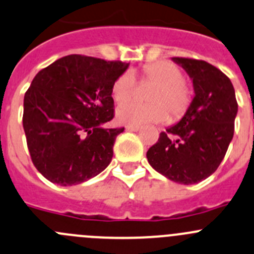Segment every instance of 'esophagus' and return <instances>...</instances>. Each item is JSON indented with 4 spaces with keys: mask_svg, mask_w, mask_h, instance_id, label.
<instances>
[{
    "mask_svg": "<svg viewBox=\"0 0 254 254\" xmlns=\"http://www.w3.org/2000/svg\"><path fill=\"white\" fill-rule=\"evenodd\" d=\"M127 131H139L140 127H132V125H130V127H127Z\"/></svg>",
    "mask_w": 254,
    "mask_h": 254,
    "instance_id": "34e87169",
    "label": "esophagus"
}]
</instances>
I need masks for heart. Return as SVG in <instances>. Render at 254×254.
I'll use <instances>...</instances> for the list:
<instances>
[{
    "instance_id": "1",
    "label": "heart",
    "mask_w": 254,
    "mask_h": 254,
    "mask_svg": "<svg viewBox=\"0 0 254 254\" xmlns=\"http://www.w3.org/2000/svg\"><path fill=\"white\" fill-rule=\"evenodd\" d=\"M142 80L154 84L147 92V104L125 103L132 97L135 77L125 72L112 85V97L117 103H124L117 109V120L124 125L162 123L169 119L177 120L189 110L192 94L185 83L182 70L174 63L159 61L142 68Z\"/></svg>"
}]
</instances>
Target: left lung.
<instances>
[{
  "label": "left lung",
  "mask_w": 254,
  "mask_h": 254,
  "mask_svg": "<svg viewBox=\"0 0 254 254\" xmlns=\"http://www.w3.org/2000/svg\"><path fill=\"white\" fill-rule=\"evenodd\" d=\"M172 61L192 80L193 99L186 114L146 152L152 169L171 181L192 185L220 166L235 131L238 105L230 78L205 61Z\"/></svg>",
  "instance_id": "left-lung-1"
}]
</instances>
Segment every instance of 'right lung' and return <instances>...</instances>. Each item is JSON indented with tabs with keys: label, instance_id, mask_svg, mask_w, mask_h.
Instances as JSON below:
<instances>
[{
	"label": "right lung",
	"instance_id": "obj_1",
	"mask_svg": "<svg viewBox=\"0 0 254 254\" xmlns=\"http://www.w3.org/2000/svg\"><path fill=\"white\" fill-rule=\"evenodd\" d=\"M129 63L63 57L37 73L24 94L23 129L31 159L51 182L73 186L107 169L115 137L112 85Z\"/></svg>",
	"mask_w": 254,
	"mask_h": 254
}]
</instances>
